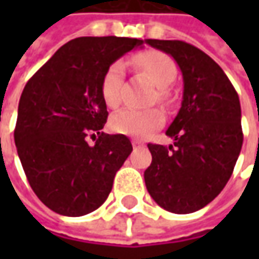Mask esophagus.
Instances as JSON below:
<instances>
[{
	"label": "esophagus",
	"mask_w": 259,
	"mask_h": 259,
	"mask_svg": "<svg viewBox=\"0 0 259 259\" xmlns=\"http://www.w3.org/2000/svg\"><path fill=\"white\" fill-rule=\"evenodd\" d=\"M143 145H144V143H143V141H140V140H133V147H134V148L143 147Z\"/></svg>",
	"instance_id": "esophagus-1"
}]
</instances>
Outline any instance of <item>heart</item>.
Instances as JSON below:
<instances>
[{
	"label": "heart",
	"instance_id": "b5f03b06",
	"mask_svg": "<svg viewBox=\"0 0 259 259\" xmlns=\"http://www.w3.org/2000/svg\"><path fill=\"white\" fill-rule=\"evenodd\" d=\"M134 63L157 86L155 98H158V101L161 102H165L168 99L167 86L171 85L177 76V66L173 59L161 52L147 50L135 56ZM122 77H124L122 62H115L105 72L101 92L108 108L114 109L121 104ZM163 124H164V112L158 108H151V109L125 108L115 112L109 119V128L114 133L137 137V138L148 137L158 128H161Z\"/></svg>",
	"mask_w": 259,
	"mask_h": 259
}]
</instances>
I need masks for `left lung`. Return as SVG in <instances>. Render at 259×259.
<instances>
[{
  "instance_id": "obj_1",
  "label": "left lung",
  "mask_w": 259,
  "mask_h": 259,
  "mask_svg": "<svg viewBox=\"0 0 259 259\" xmlns=\"http://www.w3.org/2000/svg\"><path fill=\"white\" fill-rule=\"evenodd\" d=\"M170 55L183 75L182 108L165 134L174 145L148 144L153 161L144 180L155 203L173 213L210 203L231 179L244 134L241 104L221 66L180 40H145Z\"/></svg>"
}]
</instances>
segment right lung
<instances>
[{
	"label": "right lung",
	"instance_id": "1",
	"mask_svg": "<svg viewBox=\"0 0 259 259\" xmlns=\"http://www.w3.org/2000/svg\"><path fill=\"white\" fill-rule=\"evenodd\" d=\"M143 43L115 35L70 40L24 86L15 147L33 192L56 213L96 210L131 154L128 137L101 133L108 118L101 85L108 67Z\"/></svg>",
	"mask_w": 259,
	"mask_h": 259
}]
</instances>
